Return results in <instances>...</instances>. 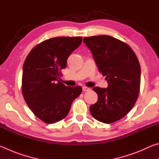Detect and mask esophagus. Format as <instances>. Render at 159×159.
<instances>
[{
	"label": "esophagus",
	"mask_w": 159,
	"mask_h": 159,
	"mask_svg": "<svg viewBox=\"0 0 159 159\" xmlns=\"http://www.w3.org/2000/svg\"><path fill=\"white\" fill-rule=\"evenodd\" d=\"M91 89L90 88L85 87V86H83V92H88V91H90Z\"/></svg>",
	"instance_id": "obj_1"
}]
</instances>
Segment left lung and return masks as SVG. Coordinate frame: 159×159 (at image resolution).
Segmentation results:
<instances>
[{
	"mask_svg": "<svg viewBox=\"0 0 159 159\" xmlns=\"http://www.w3.org/2000/svg\"><path fill=\"white\" fill-rule=\"evenodd\" d=\"M83 42L108 83L107 88H93L98 99L90 107V114L102 123L117 121L128 114L139 95L141 69L138 57L128 45L114 37H85Z\"/></svg>",
	"mask_w": 159,
	"mask_h": 159,
	"instance_id": "1",
	"label": "left lung"
}]
</instances>
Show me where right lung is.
<instances>
[{"label":"right lung","mask_w":159,"mask_h":159,"mask_svg":"<svg viewBox=\"0 0 159 159\" xmlns=\"http://www.w3.org/2000/svg\"><path fill=\"white\" fill-rule=\"evenodd\" d=\"M82 37H55L31 50L23 66L22 94L32 112L46 123L60 121L69 114L73 101L82 92L80 86L60 82V71L67 59L80 46Z\"/></svg>","instance_id":"obj_1"}]
</instances>
